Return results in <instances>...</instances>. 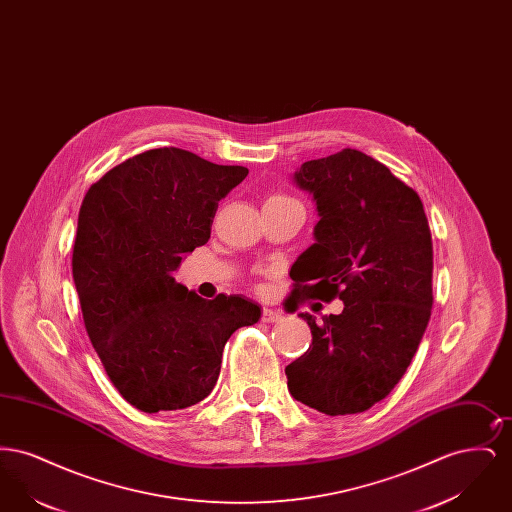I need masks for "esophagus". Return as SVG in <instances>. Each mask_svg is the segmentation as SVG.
Instances as JSON below:
<instances>
[{
    "label": "esophagus",
    "instance_id": "1",
    "mask_svg": "<svg viewBox=\"0 0 512 512\" xmlns=\"http://www.w3.org/2000/svg\"><path fill=\"white\" fill-rule=\"evenodd\" d=\"M282 320V313L276 309H263V322H280Z\"/></svg>",
    "mask_w": 512,
    "mask_h": 512
}]
</instances>
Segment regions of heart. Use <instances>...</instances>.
<instances>
[{
	"instance_id": "1",
	"label": "heart",
	"mask_w": 512,
	"mask_h": 512,
	"mask_svg": "<svg viewBox=\"0 0 512 512\" xmlns=\"http://www.w3.org/2000/svg\"><path fill=\"white\" fill-rule=\"evenodd\" d=\"M268 201H290V197H286V195H270L267 199Z\"/></svg>"
}]
</instances>
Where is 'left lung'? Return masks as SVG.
Segmentation results:
<instances>
[{
    "mask_svg": "<svg viewBox=\"0 0 512 512\" xmlns=\"http://www.w3.org/2000/svg\"><path fill=\"white\" fill-rule=\"evenodd\" d=\"M293 184L313 195L315 244L292 265V295L343 311L311 326L313 343L286 366L293 399L318 413H363L411 365L432 313L434 249L418 194L357 149L307 161Z\"/></svg>",
    "mask_w": 512,
    "mask_h": 512,
    "instance_id": "left-lung-1",
    "label": "left lung"
}]
</instances>
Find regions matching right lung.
<instances>
[{
	"mask_svg": "<svg viewBox=\"0 0 512 512\" xmlns=\"http://www.w3.org/2000/svg\"><path fill=\"white\" fill-rule=\"evenodd\" d=\"M247 172L161 147L126 159L84 195L73 278L86 332L113 386L144 413L203 401L228 338L261 318L242 295L207 301L174 280Z\"/></svg>",
	"mask_w": 512,
	"mask_h": 512,
	"instance_id": "obj_1",
	"label": "right lung"
}]
</instances>
